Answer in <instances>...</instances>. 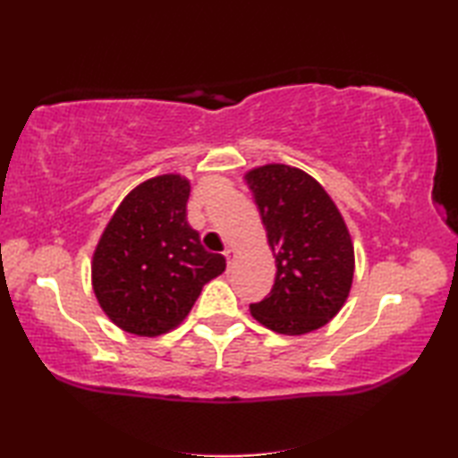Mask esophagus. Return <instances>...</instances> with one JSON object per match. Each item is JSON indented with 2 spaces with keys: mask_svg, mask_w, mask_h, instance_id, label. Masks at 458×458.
<instances>
[{
  "mask_svg": "<svg viewBox=\"0 0 458 458\" xmlns=\"http://www.w3.org/2000/svg\"><path fill=\"white\" fill-rule=\"evenodd\" d=\"M224 258H226V261H228V269H232V266H234V261H236V250L228 248L226 251H224Z\"/></svg>",
  "mask_w": 458,
  "mask_h": 458,
  "instance_id": "obj_1",
  "label": "esophagus"
}]
</instances>
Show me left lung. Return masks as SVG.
Listing matches in <instances>:
<instances>
[{
  "mask_svg": "<svg viewBox=\"0 0 458 458\" xmlns=\"http://www.w3.org/2000/svg\"><path fill=\"white\" fill-rule=\"evenodd\" d=\"M276 258L269 295L250 310L279 335L325 327L350 293L354 248L327 191L305 171L264 165L246 174Z\"/></svg>",
  "mask_w": 458,
  "mask_h": 458,
  "instance_id": "obj_1",
  "label": "left lung"
}]
</instances>
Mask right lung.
I'll return each mask as SVG.
<instances>
[{"label": "right lung", "mask_w": 458, "mask_h": 458, "mask_svg": "<svg viewBox=\"0 0 458 458\" xmlns=\"http://www.w3.org/2000/svg\"><path fill=\"white\" fill-rule=\"evenodd\" d=\"M191 184L161 174L135 187L106 226L92 259V285L120 328L159 336L191 313L226 259L210 254L187 222Z\"/></svg>", "instance_id": "add662e5"}]
</instances>
